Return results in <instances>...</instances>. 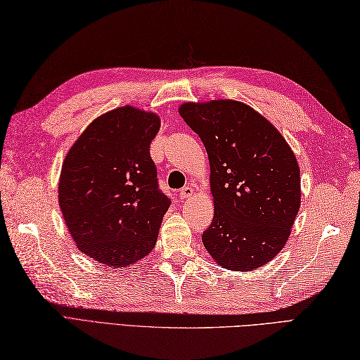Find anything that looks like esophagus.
<instances>
[{"label":"esophagus","mask_w":360,"mask_h":360,"mask_svg":"<svg viewBox=\"0 0 360 360\" xmlns=\"http://www.w3.org/2000/svg\"><path fill=\"white\" fill-rule=\"evenodd\" d=\"M193 195H195V190H193L191 187H184L181 191H179V198L181 199H188V198H191Z\"/></svg>","instance_id":"34e87169"}]
</instances>
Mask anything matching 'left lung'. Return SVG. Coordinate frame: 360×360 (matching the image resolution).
<instances>
[{
    "instance_id": "8db88e82",
    "label": "left lung",
    "mask_w": 360,
    "mask_h": 360,
    "mask_svg": "<svg viewBox=\"0 0 360 360\" xmlns=\"http://www.w3.org/2000/svg\"><path fill=\"white\" fill-rule=\"evenodd\" d=\"M205 146L214 217L202 236L219 266L250 272L289 240L301 205L300 165L268 118L237 100L186 101L179 108Z\"/></svg>"
}]
</instances>
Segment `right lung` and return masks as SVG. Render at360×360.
<instances>
[{"label": "right lung", "mask_w": 360, "mask_h": 360, "mask_svg": "<svg viewBox=\"0 0 360 360\" xmlns=\"http://www.w3.org/2000/svg\"><path fill=\"white\" fill-rule=\"evenodd\" d=\"M160 126L150 110L112 109L89 123L63 160V220L79 251L109 268L143 260L158 240L170 205L149 152Z\"/></svg>", "instance_id": "add662e5"}]
</instances>
